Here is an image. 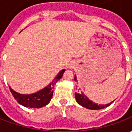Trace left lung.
Wrapping results in <instances>:
<instances>
[{"instance_id": "obj_1", "label": "left lung", "mask_w": 132, "mask_h": 132, "mask_svg": "<svg viewBox=\"0 0 132 132\" xmlns=\"http://www.w3.org/2000/svg\"><path fill=\"white\" fill-rule=\"evenodd\" d=\"M74 80L77 81L76 79V76H75ZM75 97H76V100L77 102L81 106H83V108H86L87 109H90V110H100V109H103V108H107L114 102L112 101L109 104H106V105H97L96 103L91 101L90 100H89V98L86 95L83 94V92H81L80 93H75Z\"/></svg>"}]
</instances>
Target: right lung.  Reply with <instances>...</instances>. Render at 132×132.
I'll return each instance as SVG.
<instances>
[{
	"label": "right lung",
	"instance_id": "obj_1",
	"mask_svg": "<svg viewBox=\"0 0 132 132\" xmlns=\"http://www.w3.org/2000/svg\"><path fill=\"white\" fill-rule=\"evenodd\" d=\"M65 71V69L61 70L57 76L54 78V79L52 80V83H49L48 86L42 89L39 91L30 95L20 94L17 93L9 86V88L11 93L17 100L19 104L23 105L26 108H40L46 105L52 99L53 96V88L56 83L58 80H60L63 73Z\"/></svg>",
	"mask_w": 132,
	"mask_h": 132
}]
</instances>
